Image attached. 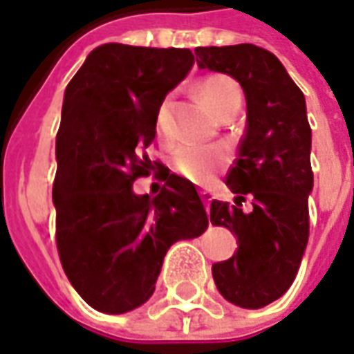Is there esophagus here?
Instances as JSON below:
<instances>
[{
  "instance_id": "1",
  "label": "esophagus",
  "mask_w": 354,
  "mask_h": 354,
  "mask_svg": "<svg viewBox=\"0 0 354 354\" xmlns=\"http://www.w3.org/2000/svg\"><path fill=\"white\" fill-rule=\"evenodd\" d=\"M201 198L206 206H209V202H212V194H209L208 191H201Z\"/></svg>"
}]
</instances>
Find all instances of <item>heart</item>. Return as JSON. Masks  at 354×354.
Listing matches in <instances>:
<instances>
[{
	"mask_svg": "<svg viewBox=\"0 0 354 354\" xmlns=\"http://www.w3.org/2000/svg\"><path fill=\"white\" fill-rule=\"evenodd\" d=\"M202 102L221 119L229 113H237L241 106V90L237 82L227 75H209L198 86ZM167 107L169 100H165L156 113V135L160 140H169L167 129ZM229 163V152L221 146H198L181 145L175 148L171 156V165L181 177L196 185H206L214 179V175L221 171Z\"/></svg>",
	"mask_w": 354,
	"mask_h": 354,
	"instance_id": "b5f03b06",
	"label": "heart"
}]
</instances>
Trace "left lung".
I'll return each instance as SVG.
<instances>
[{
	"label": "left lung",
	"mask_w": 354,
	"mask_h": 354,
	"mask_svg": "<svg viewBox=\"0 0 354 354\" xmlns=\"http://www.w3.org/2000/svg\"><path fill=\"white\" fill-rule=\"evenodd\" d=\"M201 69L237 80L247 131L227 173L235 204L212 201L209 221L237 237V252L212 266L218 291L241 308H262L291 287L308 243L312 131L301 88L272 51L254 44L196 48ZM250 198L253 209L242 212Z\"/></svg>",
	"instance_id": "left-lung-1"
}]
</instances>
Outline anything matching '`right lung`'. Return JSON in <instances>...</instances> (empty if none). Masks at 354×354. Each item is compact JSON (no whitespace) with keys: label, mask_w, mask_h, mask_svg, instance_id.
<instances>
[{"label":"right lung","mask_w":354,"mask_h":354,"mask_svg":"<svg viewBox=\"0 0 354 354\" xmlns=\"http://www.w3.org/2000/svg\"><path fill=\"white\" fill-rule=\"evenodd\" d=\"M194 65L191 50L104 44L65 88L55 136V243L71 285L106 314L145 304L173 243L208 227L189 179L148 158L165 94ZM153 169V199L132 183Z\"/></svg>","instance_id":"1"}]
</instances>
